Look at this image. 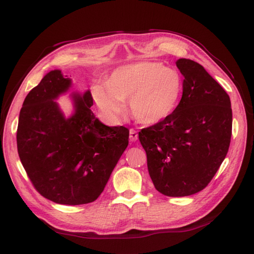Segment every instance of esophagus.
Returning a JSON list of instances; mask_svg holds the SVG:
<instances>
[{"label":"esophagus","instance_id":"34e87169","mask_svg":"<svg viewBox=\"0 0 254 254\" xmlns=\"http://www.w3.org/2000/svg\"><path fill=\"white\" fill-rule=\"evenodd\" d=\"M129 139H130V141H132V142L137 141L138 132L134 130V129H130V130H129Z\"/></svg>","mask_w":254,"mask_h":254}]
</instances>
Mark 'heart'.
<instances>
[{
	"label": "heart",
	"mask_w": 254,
	"mask_h": 254,
	"mask_svg": "<svg viewBox=\"0 0 254 254\" xmlns=\"http://www.w3.org/2000/svg\"><path fill=\"white\" fill-rule=\"evenodd\" d=\"M183 89L179 72L157 61H139L112 72L107 84L92 86V96L104 116L116 120L125 111L144 125L165 120L177 107Z\"/></svg>",
	"instance_id": "obj_1"
}]
</instances>
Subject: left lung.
Here are the masks:
<instances>
[{
    "mask_svg": "<svg viewBox=\"0 0 254 254\" xmlns=\"http://www.w3.org/2000/svg\"><path fill=\"white\" fill-rule=\"evenodd\" d=\"M183 94L170 116L141 129L154 188L171 197L200 192L214 178L228 152L232 111L229 95L203 65L179 59Z\"/></svg>",
    "mask_w": 254,
    "mask_h": 254,
    "instance_id": "left-lung-1",
    "label": "left lung"
}]
</instances>
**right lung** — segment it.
<instances>
[{"label":"right lung","mask_w":254,"mask_h":254,"mask_svg":"<svg viewBox=\"0 0 254 254\" xmlns=\"http://www.w3.org/2000/svg\"><path fill=\"white\" fill-rule=\"evenodd\" d=\"M71 84L60 70L43 77L23 103L16 140L20 162L40 195L57 204L82 205L104 190L128 146L129 130L98 121L90 91L72 93L74 111L65 117L55 100Z\"/></svg>","instance_id":"1"}]
</instances>
